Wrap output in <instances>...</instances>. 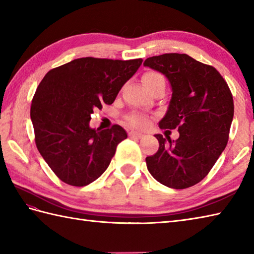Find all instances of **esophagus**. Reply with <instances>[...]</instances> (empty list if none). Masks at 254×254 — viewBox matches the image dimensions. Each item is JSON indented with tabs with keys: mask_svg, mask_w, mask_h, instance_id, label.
<instances>
[{
	"mask_svg": "<svg viewBox=\"0 0 254 254\" xmlns=\"http://www.w3.org/2000/svg\"><path fill=\"white\" fill-rule=\"evenodd\" d=\"M128 136L141 138V137H143V134H142V133H138V132H136V131H131L130 133H128Z\"/></svg>",
	"mask_w": 254,
	"mask_h": 254,
	"instance_id": "obj_1",
	"label": "esophagus"
}]
</instances>
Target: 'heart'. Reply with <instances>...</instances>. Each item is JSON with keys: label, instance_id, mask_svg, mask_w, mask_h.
Segmentation results:
<instances>
[{"label": "heart", "instance_id": "heart-1", "mask_svg": "<svg viewBox=\"0 0 254 254\" xmlns=\"http://www.w3.org/2000/svg\"><path fill=\"white\" fill-rule=\"evenodd\" d=\"M142 80L144 85L146 86L147 89L150 90L154 88L155 86L160 85V84H165V77L163 74H160L157 71H153V69H149V71H146L142 76ZM127 121L130 122L132 126L136 127H144L147 126L148 123V119L147 117H145L143 115H138V113H133L130 117L127 118Z\"/></svg>", "mask_w": 254, "mask_h": 254}]
</instances>
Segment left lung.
Wrapping results in <instances>:
<instances>
[{
	"label": "left lung",
	"instance_id": "8db88e82",
	"mask_svg": "<svg viewBox=\"0 0 254 254\" xmlns=\"http://www.w3.org/2000/svg\"><path fill=\"white\" fill-rule=\"evenodd\" d=\"M163 73L172 97L160 128L179 131V138L167 141L156 134L157 153L146 157L156 180L172 189H187L208 175L224 152L234 118V99L226 80L216 68L188 55L165 53L144 62Z\"/></svg>",
	"mask_w": 254,
	"mask_h": 254
}]
</instances>
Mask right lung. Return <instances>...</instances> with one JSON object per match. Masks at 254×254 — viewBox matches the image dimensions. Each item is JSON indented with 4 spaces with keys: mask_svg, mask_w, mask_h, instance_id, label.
<instances>
[{
    "mask_svg": "<svg viewBox=\"0 0 254 254\" xmlns=\"http://www.w3.org/2000/svg\"><path fill=\"white\" fill-rule=\"evenodd\" d=\"M142 59L80 58L50 69L31 101L36 146L61 181L85 187L104 174L124 128H90V115L111 105L122 86L141 66Z\"/></svg>",
    "mask_w": 254,
    "mask_h": 254,
    "instance_id": "obj_1",
    "label": "right lung"
}]
</instances>
